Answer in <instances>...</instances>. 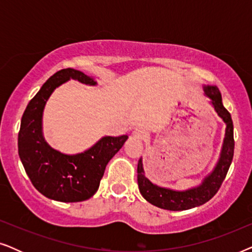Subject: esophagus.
Here are the masks:
<instances>
[{"instance_id":"esophagus-1","label":"esophagus","mask_w":252,"mask_h":252,"mask_svg":"<svg viewBox=\"0 0 252 252\" xmlns=\"http://www.w3.org/2000/svg\"><path fill=\"white\" fill-rule=\"evenodd\" d=\"M133 137H135V139H139V140H144L148 135L147 130H144L143 128H136L134 132L132 133Z\"/></svg>"}]
</instances>
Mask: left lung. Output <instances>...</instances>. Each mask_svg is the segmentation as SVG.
Listing matches in <instances>:
<instances>
[{
  "mask_svg": "<svg viewBox=\"0 0 252 252\" xmlns=\"http://www.w3.org/2000/svg\"><path fill=\"white\" fill-rule=\"evenodd\" d=\"M205 96L211 99L210 104L215 109L222 122L225 123V137H223L221 150L218 161L213 170L203 179V181L196 187L186 189V190H174V189L160 187L151 182L146 177L143 168L142 157L137 164V185L139 190L144 199L157 208L170 210V211H182L204 204L210 201L219 190L222 181L225 180L227 172L232 164L234 155V130L230 113L227 111L222 104L221 94L217 86L203 85Z\"/></svg>",
  "mask_w": 252,
  "mask_h": 252,
  "instance_id": "obj_1",
  "label": "left lung"
}]
</instances>
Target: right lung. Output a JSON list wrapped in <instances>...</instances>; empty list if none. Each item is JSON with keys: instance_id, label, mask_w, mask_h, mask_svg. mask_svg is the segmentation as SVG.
Instances as JSON below:
<instances>
[{"instance_id": "obj_1", "label": "right lung", "mask_w": 252, "mask_h": 252, "mask_svg": "<svg viewBox=\"0 0 252 252\" xmlns=\"http://www.w3.org/2000/svg\"><path fill=\"white\" fill-rule=\"evenodd\" d=\"M71 79L97 85L94 78L74 68L56 72L26 106L18 134L20 160L34 187L46 197L65 203L86 201L97 191L106 165L128 139L127 135L103 136L89 149L74 155L48 144L42 132L44 106L55 89Z\"/></svg>"}]
</instances>
